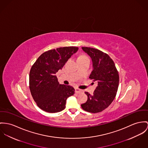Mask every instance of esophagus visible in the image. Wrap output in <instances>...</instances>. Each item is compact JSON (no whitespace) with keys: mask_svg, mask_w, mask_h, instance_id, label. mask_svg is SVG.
<instances>
[{"mask_svg":"<svg viewBox=\"0 0 148 148\" xmlns=\"http://www.w3.org/2000/svg\"><path fill=\"white\" fill-rule=\"evenodd\" d=\"M75 92H76L77 93H82V92H83L82 90H80V89L78 88H75Z\"/></svg>","mask_w":148,"mask_h":148,"instance_id":"esophagus-1","label":"esophagus"}]
</instances>
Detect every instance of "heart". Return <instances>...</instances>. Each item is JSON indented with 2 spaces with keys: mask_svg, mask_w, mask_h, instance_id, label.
Segmentation results:
<instances>
[{
  "mask_svg": "<svg viewBox=\"0 0 148 148\" xmlns=\"http://www.w3.org/2000/svg\"><path fill=\"white\" fill-rule=\"evenodd\" d=\"M84 57H87L86 56H79V57H78V58H84Z\"/></svg>",
  "mask_w": 148,
  "mask_h": 148,
  "instance_id": "obj_1",
  "label": "heart"
}]
</instances>
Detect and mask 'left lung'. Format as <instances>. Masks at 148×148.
<instances>
[{"instance_id":"left-lung-1","label":"left lung","mask_w":148,"mask_h":148,"mask_svg":"<svg viewBox=\"0 0 148 148\" xmlns=\"http://www.w3.org/2000/svg\"><path fill=\"white\" fill-rule=\"evenodd\" d=\"M91 57L92 71L90 78L98 86L93 95L87 92V102L81 105L85 111L96 113L102 112L113 101L119 86V74L112 59L102 51L90 47H82Z\"/></svg>"}]
</instances>
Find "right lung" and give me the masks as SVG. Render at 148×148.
I'll list each match as a JSON object with an SVG mask.
<instances>
[{
  "instance_id": "1",
  "label": "right lung",
  "mask_w": 148,
  "mask_h": 148,
  "mask_svg": "<svg viewBox=\"0 0 148 148\" xmlns=\"http://www.w3.org/2000/svg\"><path fill=\"white\" fill-rule=\"evenodd\" d=\"M78 49L65 47L48 51L32 66L29 87L35 102L42 110L48 113L61 112L65 108L67 99L74 94L73 87L59 83L55 74Z\"/></svg>"
}]
</instances>
